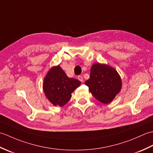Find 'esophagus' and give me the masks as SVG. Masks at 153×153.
I'll return each mask as SVG.
<instances>
[{"label":"esophagus","mask_w":153,"mask_h":153,"mask_svg":"<svg viewBox=\"0 0 153 153\" xmlns=\"http://www.w3.org/2000/svg\"><path fill=\"white\" fill-rule=\"evenodd\" d=\"M77 79H78L81 82H83V77L82 76H77Z\"/></svg>","instance_id":"1"}]
</instances>
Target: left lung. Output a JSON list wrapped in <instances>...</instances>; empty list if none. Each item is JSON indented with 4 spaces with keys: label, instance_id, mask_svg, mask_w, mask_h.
Returning a JSON list of instances; mask_svg holds the SVG:
<instances>
[{
    "label": "left lung",
    "instance_id": "8db88e82",
    "mask_svg": "<svg viewBox=\"0 0 153 153\" xmlns=\"http://www.w3.org/2000/svg\"><path fill=\"white\" fill-rule=\"evenodd\" d=\"M85 84L93 97L104 104L111 102L122 87L121 78L115 69L99 63L93 65Z\"/></svg>",
    "mask_w": 153,
    "mask_h": 153
}]
</instances>
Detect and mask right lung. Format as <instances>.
<instances>
[{"label":"right lung","instance_id":"obj_1","mask_svg":"<svg viewBox=\"0 0 153 153\" xmlns=\"http://www.w3.org/2000/svg\"><path fill=\"white\" fill-rule=\"evenodd\" d=\"M81 84L79 80L69 78L59 66L48 71L43 82V90L48 100L54 106H62L71 99V93Z\"/></svg>","mask_w":153,"mask_h":153}]
</instances>
